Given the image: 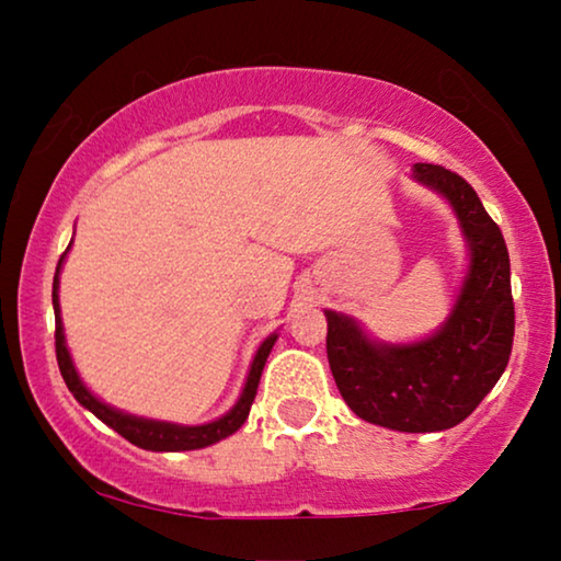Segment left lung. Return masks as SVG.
Instances as JSON below:
<instances>
[{"mask_svg": "<svg viewBox=\"0 0 561 561\" xmlns=\"http://www.w3.org/2000/svg\"><path fill=\"white\" fill-rule=\"evenodd\" d=\"M413 179L455 206L470 242V273L439 332L413 344H375L350 317L327 311V357L344 403L396 432H444L478 409L513 347L511 260L501 227L462 175L416 163Z\"/></svg>", "mask_w": 561, "mask_h": 561, "instance_id": "left-lung-1", "label": "left lung"}]
</instances>
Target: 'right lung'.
<instances>
[{"mask_svg": "<svg viewBox=\"0 0 561 561\" xmlns=\"http://www.w3.org/2000/svg\"><path fill=\"white\" fill-rule=\"evenodd\" d=\"M64 255H66V252H64ZM64 255H60V260H58L56 278H53V311H56V357H58L60 375H64L68 390H71L73 398L83 405V409H89L96 419H102L106 426L114 428V432H117L119 436H125L127 442H133L135 447L150 449V451H186V449L209 447V444L225 439V436H229V434H234L237 428H240L244 421H248L252 401H255V393H257L260 375H263L265 359H267V355H271V350H273L275 340H278V334H271L263 344H260L257 355H255V359H252L248 382H244V390H242L240 401H237L234 409L229 411L227 416L211 421V424L179 426V424H165V421L137 419V416H129V413L114 411L112 405H106V403L99 401V398L91 396L87 386L81 382L79 373H76V367L71 363V355H68L66 342H64V324H60V306H58V273H60V265H64Z\"/></svg>", "mask_w": 561, "mask_h": 561, "instance_id": "1", "label": "right lung"}]
</instances>
